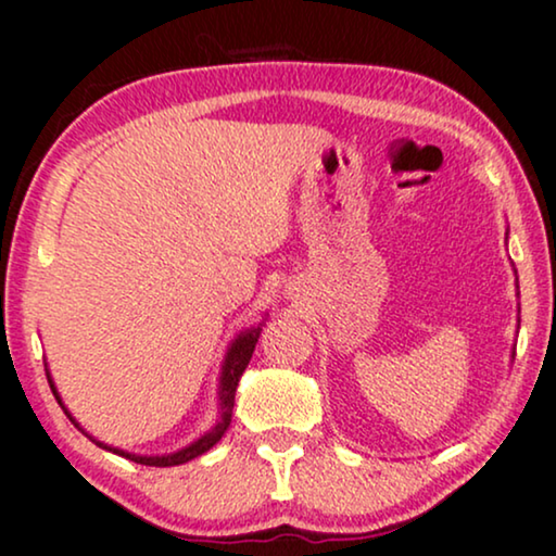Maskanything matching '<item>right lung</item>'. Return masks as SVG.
I'll return each mask as SVG.
<instances>
[{"instance_id":"1","label":"right lung","mask_w":556,"mask_h":556,"mask_svg":"<svg viewBox=\"0 0 556 556\" xmlns=\"http://www.w3.org/2000/svg\"><path fill=\"white\" fill-rule=\"evenodd\" d=\"M264 320H266V316H264ZM264 320H261V324H256V326H251V329L240 331L238 337L230 342V346H227L225 359H223V370H219V386H217V422H214V427H210V430H206L202 438L193 440L191 445L180 447V451H176V453H165V456H139V453H129V451H122V447L100 443V440L92 438V434H87L83 427H79L77 419L72 417L70 412H66L64 401H62V396H59V391H56V386H53L49 370H46V378H49L53 396H56L59 404H62V409H64L66 417L72 419V425H75L77 430H83L96 445L105 447V451H111V453H116V456L129 458V460H134V464H142V466H180V464H189V460H193L197 456H202V453L210 451L212 445H217L219 440H223V434L227 432V427H230L240 376H243L245 367H249V363H251V354H253V350H256V342L261 337V326H264Z\"/></svg>"}]
</instances>
